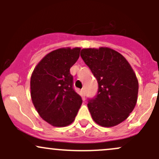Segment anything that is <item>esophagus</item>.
Instances as JSON below:
<instances>
[{
    "instance_id": "esophagus-1",
    "label": "esophagus",
    "mask_w": 159,
    "mask_h": 159,
    "mask_svg": "<svg viewBox=\"0 0 159 159\" xmlns=\"http://www.w3.org/2000/svg\"><path fill=\"white\" fill-rule=\"evenodd\" d=\"M81 91L83 94H84V92H85V89H84V88H83V89L81 90Z\"/></svg>"
}]
</instances>
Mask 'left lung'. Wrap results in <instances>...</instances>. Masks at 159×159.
<instances>
[{"label": "left lung", "mask_w": 159, "mask_h": 159, "mask_svg": "<svg viewBox=\"0 0 159 159\" xmlns=\"http://www.w3.org/2000/svg\"><path fill=\"white\" fill-rule=\"evenodd\" d=\"M81 57L98 84L97 94L88 103L93 120L103 127L120 124L137 102L139 82L134 70L120 53L108 48L82 49Z\"/></svg>", "instance_id": "left-lung-1"}]
</instances>
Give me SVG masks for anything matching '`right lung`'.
<instances>
[{"instance_id":"right-lung-1","label":"right lung","mask_w":159,"mask_h":159,"mask_svg":"<svg viewBox=\"0 0 159 159\" xmlns=\"http://www.w3.org/2000/svg\"><path fill=\"white\" fill-rule=\"evenodd\" d=\"M81 48H60L48 54L30 78V96L40 116L56 127L72 123L82 103L75 91L70 68L79 57Z\"/></svg>"}]
</instances>
